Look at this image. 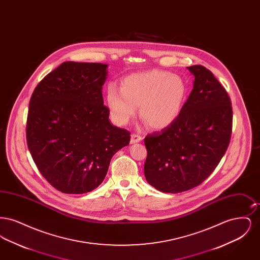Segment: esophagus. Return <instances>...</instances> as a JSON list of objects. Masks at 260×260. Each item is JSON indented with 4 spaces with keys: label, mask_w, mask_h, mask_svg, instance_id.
Masks as SVG:
<instances>
[{
    "label": "esophagus",
    "mask_w": 260,
    "mask_h": 260,
    "mask_svg": "<svg viewBox=\"0 0 260 260\" xmlns=\"http://www.w3.org/2000/svg\"><path fill=\"white\" fill-rule=\"evenodd\" d=\"M141 140H142V137H141V136H138V135H136V134L132 135V138H131V143H132V144L140 142Z\"/></svg>",
    "instance_id": "1"
}]
</instances>
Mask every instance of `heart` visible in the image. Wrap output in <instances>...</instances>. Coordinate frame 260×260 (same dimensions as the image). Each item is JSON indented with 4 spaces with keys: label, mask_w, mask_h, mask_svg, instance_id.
Masks as SVG:
<instances>
[{
    "label": "heart",
    "mask_w": 260,
    "mask_h": 260,
    "mask_svg": "<svg viewBox=\"0 0 260 260\" xmlns=\"http://www.w3.org/2000/svg\"><path fill=\"white\" fill-rule=\"evenodd\" d=\"M187 96V86L178 75L153 69L128 75L121 87L109 84L106 100L113 121L126 124L139 107V116L153 129H164L179 117Z\"/></svg>",
    "instance_id": "b5f03b06"
}]
</instances>
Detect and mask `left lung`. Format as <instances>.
<instances>
[{"label": "left lung", "instance_id": "8db88e82", "mask_svg": "<svg viewBox=\"0 0 260 260\" xmlns=\"http://www.w3.org/2000/svg\"><path fill=\"white\" fill-rule=\"evenodd\" d=\"M193 89L177 120L144 139L145 178L164 193H180L200 185L228 148L233 112L225 88L202 65L187 67Z\"/></svg>", "mask_w": 260, "mask_h": 260}]
</instances>
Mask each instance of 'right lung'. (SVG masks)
I'll list each match as a JSON object with an SVG mask.
<instances>
[{
    "label": "right lung",
    "mask_w": 260,
    "mask_h": 260,
    "mask_svg": "<svg viewBox=\"0 0 260 260\" xmlns=\"http://www.w3.org/2000/svg\"><path fill=\"white\" fill-rule=\"evenodd\" d=\"M107 64L63 62L35 88L26 138L40 173L66 194H84L104 180L112 157L131 140L109 121L102 86Z\"/></svg>",
    "instance_id": "right-lung-1"
}]
</instances>
